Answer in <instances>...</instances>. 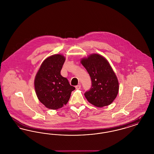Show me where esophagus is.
Listing matches in <instances>:
<instances>
[{
  "instance_id": "obj_1",
  "label": "esophagus",
  "mask_w": 154,
  "mask_h": 154,
  "mask_svg": "<svg viewBox=\"0 0 154 154\" xmlns=\"http://www.w3.org/2000/svg\"><path fill=\"white\" fill-rule=\"evenodd\" d=\"M75 88H76V89H80V88H81L80 84H79V85H76V86H75Z\"/></svg>"
}]
</instances>
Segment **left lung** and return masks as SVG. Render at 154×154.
Instances as JSON below:
<instances>
[{
    "label": "left lung",
    "mask_w": 154,
    "mask_h": 154,
    "mask_svg": "<svg viewBox=\"0 0 154 154\" xmlns=\"http://www.w3.org/2000/svg\"><path fill=\"white\" fill-rule=\"evenodd\" d=\"M91 79V87L84 95L98 107L110 104L117 96L119 84L108 61L99 54H92L81 61Z\"/></svg>",
    "instance_id": "1"
}]
</instances>
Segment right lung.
Returning a JSON list of instances; mask_svg holds the SVG:
<instances>
[{"label":"right lung","instance_id":"right-lung-1","mask_svg":"<svg viewBox=\"0 0 154 154\" xmlns=\"http://www.w3.org/2000/svg\"><path fill=\"white\" fill-rule=\"evenodd\" d=\"M65 61L62 55H54L42 63L35 80V88L40 102L52 110L62 107L68 102L75 89L60 74Z\"/></svg>","mask_w":154,"mask_h":154}]
</instances>
